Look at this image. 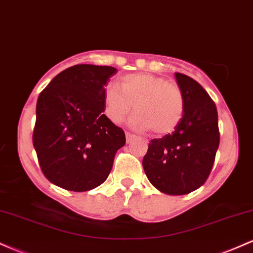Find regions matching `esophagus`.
Returning a JSON list of instances; mask_svg holds the SVG:
<instances>
[{
    "label": "esophagus",
    "mask_w": 253,
    "mask_h": 253,
    "mask_svg": "<svg viewBox=\"0 0 253 253\" xmlns=\"http://www.w3.org/2000/svg\"><path fill=\"white\" fill-rule=\"evenodd\" d=\"M125 135H126V141H127V143H130V141H132L133 139L135 138V135L132 134V133H129V132H126V134H125Z\"/></svg>",
    "instance_id": "esophagus-1"
}]
</instances>
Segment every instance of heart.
<instances>
[{
	"label": "heart",
	"instance_id": "obj_1",
	"mask_svg": "<svg viewBox=\"0 0 253 253\" xmlns=\"http://www.w3.org/2000/svg\"><path fill=\"white\" fill-rule=\"evenodd\" d=\"M121 89L109 84L103 91L104 114L120 124L132 110L129 126L140 132L153 129L158 135L173 132L184 114V97L176 84L149 72L125 75Z\"/></svg>",
	"mask_w": 253,
	"mask_h": 253
}]
</instances>
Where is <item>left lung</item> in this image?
<instances>
[{"instance_id":"left-lung-1","label":"left lung","mask_w":253,"mask_h":253,"mask_svg":"<svg viewBox=\"0 0 253 253\" xmlns=\"http://www.w3.org/2000/svg\"><path fill=\"white\" fill-rule=\"evenodd\" d=\"M184 97V114L171 134L152 139L143 168L153 187L167 195H185L205 184L220 143L217 110L193 78L175 72Z\"/></svg>"}]
</instances>
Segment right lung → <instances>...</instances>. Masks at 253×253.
I'll return each mask as SVG.
<instances>
[{"mask_svg":"<svg viewBox=\"0 0 253 253\" xmlns=\"http://www.w3.org/2000/svg\"><path fill=\"white\" fill-rule=\"evenodd\" d=\"M112 66L78 64L58 74L40 92L33 146L46 178L71 191L106 181L125 132L103 114Z\"/></svg>","mask_w":253,"mask_h":253,"instance_id":"right-lung-1","label":"right lung"}]
</instances>
